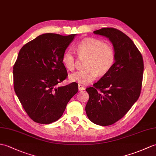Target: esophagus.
Instances as JSON below:
<instances>
[{
  "label": "esophagus",
  "mask_w": 156,
  "mask_h": 156,
  "mask_svg": "<svg viewBox=\"0 0 156 156\" xmlns=\"http://www.w3.org/2000/svg\"><path fill=\"white\" fill-rule=\"evenodd\" d=\"M85 86H83V85H82V84H78V90H79V91H82V90H85Z\"/></svg>",
  "instance_id": "1"
}]
</instances>
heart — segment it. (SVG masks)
<instances>
[{"mask_svg":"<svg viewBox=\"0 0 156 156\" xmlns=\"http://www.w3.org/2000/svg\"><path fill=\"white\" fill-rule=\"evenodd\" d=\"M76 50L80 58H86L84 70L78 71L70 76V80L86 85L94 80L98 74L104 76L112 69L115 63V54L113 45L96 38H86L78 43ZM62 63L67 70L75 68V56L70 50L62 56Z\"/></svg>","mask_w":156,"mask_h":156,"instance_id":"heart-1","label":"heart"}]
</instances>
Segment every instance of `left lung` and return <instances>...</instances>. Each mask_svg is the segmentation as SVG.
<instances>
[{
  "mask_svg": "<svg viewBox=\"0 0 156 156\" xmlns=\"http://www.w3.org/2000/svg\"><path fill=\"white\" fill-rule=\"evenodd\" d=\"M94 33L109 38L115 50V60L109 72L93 87L86 89L90 98L85 109L90 121L110 126L124 117L138 99L144 61L134 43L122 31L103 28Z\"/></svg>",
  "mask_w": 156,
  "mask_h": 156,
  "instance_id": "8db88e82",
  "label": "left lung"
}]
</instances>
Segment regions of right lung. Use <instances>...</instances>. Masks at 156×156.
<instances>
[{"instance_id": "1", "label": "right lung", "mask_w": 156, "mask_h": 156, "mask_svg": "<svg viewBox=\"0 0 156 156\" xmlns=\"http://www.w3.org/2000/svg\"><path fill=\"white\" fill-rule=\"evenodd\" d=\"M76 35L43 34L20 50L13 66L14 89L35 122L49 124L58 120L78 92L76 82L57 86L67 78L62 56Z\"/></svg>"}]
</instances>
